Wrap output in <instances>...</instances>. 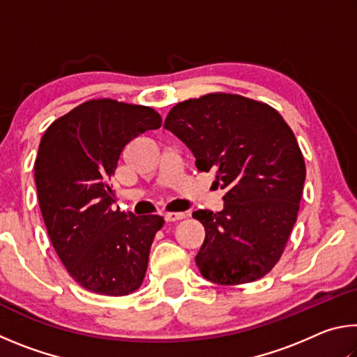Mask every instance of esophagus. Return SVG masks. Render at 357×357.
<instances>
[{"mask_svg":"<svg viewBox=\"0 0 357 357\" xmlns=\"http://www.w3.org/2000/svg\"><path fill=\"white\" fill-rule=\"evenodd\" d=\"M164 217H165L167 222H178V220L185 219L187 215L184 213H167Z\"/></svg>","mask_w":357,"mask_h":357,"instance_id":"esophagus-1","label":"esophagus"}]
</instances>
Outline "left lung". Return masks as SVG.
<instances>
[{"label": "left lung", "mask_w": 357, "mask_h": 357, "mask_svg": "<svg viewBox=\"0 0 357 357\" xmlns=\"http://www.w3.org/2000/svg\"><path fill=\"white\" fill-rule=\"evenodd\" d=\"M164 128L195 157L198 172H215L223 209L192 214L206 229L195 261L219 285L261 279L285 249L305 181L304 157L273 107L215 93L173 107Z\"/></svg>", "instance_id": "obj_1"}]
</instances>
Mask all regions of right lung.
<instances>
[{"label": "right lung", "instance_id": "right-lung-1", "mask_svg": "<svg viewBox=\"0 0 357 357\" xmlns=\"http://www.w3.org/2000/svg\"><path fill=\"white\" fill-rule=\"evenodd\" d=\"M153 108L88 100L45 130L34 164L48 236L72 279L89 291L126 296L142 285L160 215L113 208L108 185L126 144L159 129Z\"/></svg>", "mask_w": 357, "mask_h": 357}]
</instances>
